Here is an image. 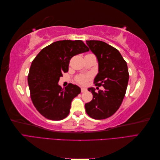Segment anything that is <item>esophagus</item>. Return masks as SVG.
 Here are the masks:
<instances>
[{"instance_id":"esophagus-1","label":"esophagus","mask_w":160,"mask_h":160,"mask_svg":"<svg viewBox=\"0 0 160 160\" xmlns=\"http://www.w3.org/2000/svg\"><path fill=\"white\" fill-rule=\"evenodd\" d=\"M81 92H85V91H87V90H88V89H87L85 88H81Z\"/></svg>"}]
</instances>
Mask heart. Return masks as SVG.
I'll return each instance as SVG.
<instances>
[{
  "instance_id": "1",
  "label": "heart",
  "mask_w": 160,
  "mask_h": 160,
  "mask_svg": "<svg viewBox=\"0 0 160 160\" xmlns=\"http://www.w3.org/2000/svg\"><path fill=\"white\" fill-rule=\"evenodd\" d=\"M89 79L88 76H83V75H80L78 77H77V81L78 83H81V84H85L86 83V82L88 81Z\"/></svg>"
}]
</instances>
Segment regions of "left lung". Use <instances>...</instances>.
<instances>
[{"mask_svg": "<svg viewBox=\"0 0 160 160\" xmlns=\"http://www.w3.org/2000/svg\"><path fill=\"white\" fill-rule=\"evenodd\" d=\"M86 44L98 62L94 81L104 89L96 93L94 88H88L93 95V99L85 103V110L93 119H106L118 111L123 100L129 81L127 62L118 49L105 42L86 41Z\"/></svg>", "mask_w": 160, "mask_h": 160, "instance_id": "8db88e82", "label": "left lung"}]
</instances>
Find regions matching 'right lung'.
<instances>
[{"instance_id":"add662e5","label":"right lung","mask_w":160,"mask_h":160,"mask_svg":"<svg viewBox=\"0 0 160 160\" xmlns=\"http://www.w3.org/2000/svg\"><path fill=\"white\" fill-rule=\"evenodd\" d=\"M89 51L82 41H58L42 49L32 61L28 76L31 98L45 118L59 121L69 115L71 101L81 88L69 83L63 89L58 83L68 71L71 58Z\"/></svg>"}]
</instances>
